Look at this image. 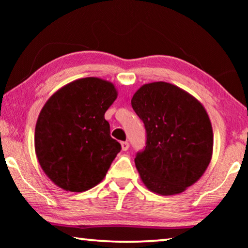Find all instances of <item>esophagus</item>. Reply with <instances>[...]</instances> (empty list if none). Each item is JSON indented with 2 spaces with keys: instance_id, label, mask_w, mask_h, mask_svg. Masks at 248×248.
<instances>
[{
  "instance_id": "34e87169",
  "label": "esophagus",
  "mask_w": 248,
  "mask_h": 248,
  "mask_svg": "<svg viewBox=\"0 0 248 248\" xmlns=\"http://www.w3.org/2000/svg\"><path fill=\"white\" fill-rule=\"evenodd\" d=\"M121 149H123V151H127L129 149V143L127 141L121 142Z\"/></svg>"
}]
</instances>
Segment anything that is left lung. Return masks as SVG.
<instances>
[{"label":"left lung","mask_w":248,"mask_h":248,"mask_svg":"<svg viewBox=\"0 0 248 248\" xmlns=\"http://www.w3.org/2000/svg\"><path fill=\"white\" fill-rule=\"evenodd\" d=\"M146 130L134 158L142 183L154 194H180L198 182L212 157L213 132L198 99L166 82L142 85L131 99Z\"/></svg>","instance_id":"obj_1"}]
</instances>
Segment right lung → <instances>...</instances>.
<instances>
[{"label": "right lung", "mask_w": 248, "mask_h": 248, "mask_svg": "<svg viewBox=\"0 0 248 248\" xmlns=\"http://www.w3.org/2000/svg\"><path fill=\"white\" fill-rule=\"evenodd\" d=\"M118 92L111 82L84 78L66 84L41 109L35 129V152L51 182L82 192L98 185L117 154L105 112Z\"/></svg>", "instance_id": "right-lung-1"}]
</instances>
